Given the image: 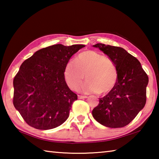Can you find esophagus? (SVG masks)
<instances>
[{
	"label": "esophagus",
	"instance_id": "34e87169",
	"mask_svg": "<svg viewBox=\"0 0 159 159\" xmlns=\"http://www.w3.org/2000/svg\"><path fill=\"white\" fill-rule=\"evenodd\" d=\"M87 96H83V95H78V98L79 99H85L87 98Z\"/></svg>",
	"mask_w": 159,
	"mask_h": 159
}]
</instances>
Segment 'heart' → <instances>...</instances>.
I'll use <instances>...</instances> for the list:
<instances>
[{"label": "heart", "mask_w": 159, "mask_h": 159, "mask_svg": "<svg viewBox=\"0 0 159 159\" xmlns=\"http://www.w3.org/2000/svg\"><path fill=\"white\" fill-rule=\"evenodd\" d=\"M84 74L87 81L80 90L85 93L106 94L114 88L118 79L114 63L93 50L80 53L75 61H69L64 67V80L72 90L79 89L84 80Z\"/></svg>", "instance_id": "b5f03b06"}]
</instances>
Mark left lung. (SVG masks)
Masks as SVG:
<instances>
[{
  "label": "left lung",
  "instance_id": "8db88e82",
  "mask_svg": "<svg viewBox=\"0 0 159 159\" xmlns=\"http://www.w3.org/2000/svg\"><path fill=\"white\" fill-rule=\"evenodd\" d=\"M108 56L116 69L118 79L114 88L99 98L92 114L94 118L108 128L129 124L146 104L149 78L138 60L122 48L98 43L93 45Z\"/></svg>",
  "mask_w": 159,
  "mask_h": 159
}]
</instances>
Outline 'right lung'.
<instances>
[{"label": "right lung", "mask_w": 159, "mask_h": 159, "mask_svg": "<svg viewBox=\"0 0 159 159\" xmlns=\"http://www.w3.org/2000/svg\"><path fill=\"white\" fill-rule=\"evenodd\" d=\"M84 45L56 44L36 51L20 66L13 80V104L31 127L50 130L69 116L77 95L69 89L64 69Z\"/></svg>", "instance_id": "add662e5"}]
</instances>
